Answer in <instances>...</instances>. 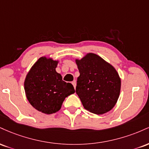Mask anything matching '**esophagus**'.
Instances as JSON below:
<instances>
[{"label": "esophagus", "instance_id": "1", "mask_svg": "<svg viewBox=\"0 0 149 149\" xmlns=\"http://www.w3.org/2000/svg\"><path fill=\"white\" fill-rule=\"evenodd\" d=\"M72 85H73V87H74V88L76 89V80H73V81H72Z\"/></svg>", "mask_w": 149, "mask_h": 149}]
</instances>
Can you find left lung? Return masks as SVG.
<instances>
[{
    "instance_id": "8db88e82",
    "label": "left lung",
    "mask_w": 149,
    "mask_h": 149,
    "mask_svg": "<svg viewBox=\"0 0 149 149\" xmlns=\"http://www.w3.org/2000/svg\"><path fill=\"white\" fill-rule=\"evenodd\" d=\"M80 76L76 92L86 110L105 113L113 108L120 91V79L113 66L95 54L76 60Z\"/></svg>"
}]
</instances>
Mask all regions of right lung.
Returning a JSON list of instances; mask_svg holds the SVG:
<instances>
[{"label":"right lung","mask_w":149,"mask_h":149,"mask_svg":"<svg viewBox=\"0 0 149 149\" xmlns=\"http://www.w3.org/2000/svg\"><path fill=\"white\" fill-rule=\"evenodd\" d=\"M57 66V61L40 58L24 81L27 100L36 110L45 114L58 111L65 98L75 92L72 84L62 80L56 71Z\"/></svg>","instance_id":"1"}]
</instances>
